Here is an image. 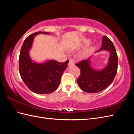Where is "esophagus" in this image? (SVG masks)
Segmentation results:
<instances>
[{"label": "esophagus", "mask_w": 134, "mask_h": 134, "mask_svg": "<svg viewBox=\"0 0 134 134\" xmlns=\"http://www.w3.org/2000/svg\"><path fill=\"white\" fill-rule=\"evenodd\" d=\"M74 65V62H72V60H70L69 61V65Z\"/></svg>", "instance_id": "esophagus-1"}]
</instances>
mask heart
I'll list each match as a JSON object with an SVG mask.
<instances>
[{"label":"heart","mask_w":134,"mask_h":134,"mask_svg":"<svg viewBox=\"0 0 134 134\" xmlns=\"http://www.w3.org/2000/svg\"><path fill=\"white\" fill-rule=\"evenodd\" d=\"M93 49V47H89L86 48V49H85L83 51H82L79 55V58L80 59H86L88 56H89V55L90 54L91 52L92 51ZM71 51H72V50H70Z\"/></svg>","instance_id":"1"}]
</instances>
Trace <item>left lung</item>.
I'll list each match as a JSON object with an SVG mask.
<instances>
[{"instance_id":"1","label":"left lung","mask_w":134,"mask_h":134,"mask_svg":"<svg viewBox=\"0 0 134 134\" xmlns=\"http://www.w3.org/2000/svg\"><path fill=\"white\" fill-rule=\"evenodd\" d=\"M101 51H107L109 53L108 63L102 69H95L92 66V56L76 64L80 70L77 82L79 87L86 92L96 93L102 91L112 83L117 73L118 57L114 44L107 36L103 37L102 47L96 53Z\"/></svg>"}]
</instances>
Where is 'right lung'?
I'll list each match as a JSON object with an SVG mask.
<instances>
[{
	"label": "right lung",
	"mask_w": 134,
	"mask_h": 134,
	"mask_svg": "<svg viewBox=\"0 0 134 134\" xmlns=\"http://www.w3.org/2000/svg\"><path fill=\"white\" fill-rule=\"evenodd\" d=\"M38 34L49 35V32H37L30 35L22 44L19 58V70L23 82L30 90L37 94H49L60 85L61 78L69 61L59 63L54 60L38 63L30 56L34 38Z\"/></svg>",
	"instance_id": "add662e5"
}]
</instances>
